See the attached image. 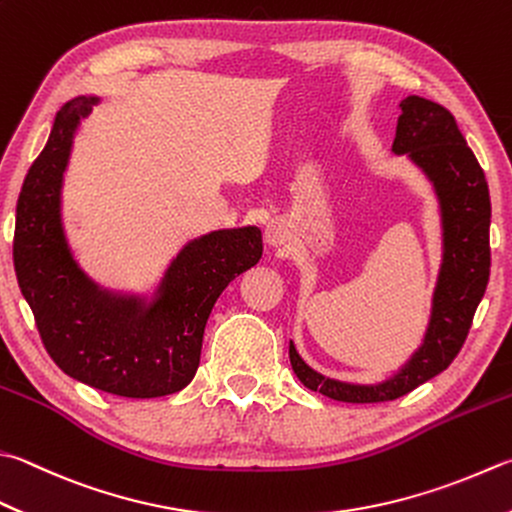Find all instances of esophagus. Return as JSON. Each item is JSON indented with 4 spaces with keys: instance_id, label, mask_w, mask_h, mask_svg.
<instances>
[{
    "instance_id": "1",
    "label": "esophagus",
    "mask_w": 512,
    "mask_h": 512,
    "mask_svg": "<svg viewBox=\"0 0 512 512\" xmlns=\"http://www.w3.org/2000/svg\"><path fill=\"white\" fill-rule=\"evenodd\" d=\"M265 238H267V243L274 247L283 245L287 240V229H285L283 220H272V223H269L265 229Z\"/></svg>"
}]
</instances>
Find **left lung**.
Instances as JSON below:
<instances>
[{
  "label": "left lung",
  "instance_id": "left-lung-1",
  "mask_svg": "<svg viewBox=\"0 0 512 512\" xmlns=\"http://www.w3.org/2000/svg\"><path fill=\"white\" fill-rule=\"evenodd\" d=\"M394 153H406L435 187L441 209L443 258L426 336L403 368L374 385L343 383L312 370L294 343L289 361L305 388L345 403L399 399L452 363L464 345L490 276V196L484 169L441 104L410 95L401 104Z\"/></svg>",
  "mask_w": 512,
  "mask_h": 512
}]
</instances>
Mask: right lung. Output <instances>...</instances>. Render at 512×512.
Here are the masks:
<instances>
[{
	"instance_id": "add662e5",
	"label": "right lung",
	"mask_w": 512,
	"mask_h": 512,
	"mask_svg": "<svg viewBox=\"0 0 512 512\" xmlns=\"http://www.w3.org/2000/svg\"><path fill=\"white\" fill-rule=\"evenodd\" d=\"M98 98H73L55 115L44 151L17 198L13 260L46 352L57 368L127 399L165 397L191 383L211 307L263 256L258 227L218 229L171 260L151 303L111 294L86 276L66 243L60 194L73 136Z\"/></svg>"
}]
</instances>
